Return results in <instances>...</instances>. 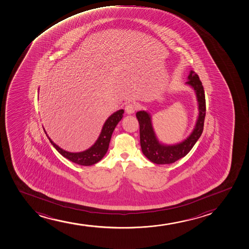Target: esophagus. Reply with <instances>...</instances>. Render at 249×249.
Segmentation results:
<instances>
[{"label": "esophagus", "instance_id": "34e87169", "mask_svg": "<svg viewBox=\"0 0 249 249\" xmlns=\"http://www.w3.org/2000/svg\"><path fill=\"white\" fill-rule=\"evenodd\" d=\"M138 106L135 103H129L128 105H126L125 106V112L128 114H131L133 113H135V110L137 109Z\"/></svg>", "mask_w": 249, "mask_h": 249}]
</instances>
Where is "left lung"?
<instances>
[{
    "label": "left lung",
    "instance_id": "obj_1",
    "mask_svg": "<svg viewBox=\"0 0 249 249\" xmlns=\"http://www.w3.org/2000/svg\"><path fill=\"white\" fill-rule=\"evenodd\" d=\"M186 85H189L195 89L198 104V116L191 134L180 143L169 145L160 142L154 130L151 115L149 112L140 110L136 113V117L140 123L141 149L145 157L153 163L169 164L184 157L191 150L203 133L206 114L205 94L203 85L198 75L193 71L189 72Z\"/></svg>",
    "mask_w": 249,
    "mask_h": 249
}]
</instances>
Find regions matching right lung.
<instances>
[{"instance_id": "1", "label": "right lung", "mask_w": 249, "mask_h": 249, "mask_svg": "<svg viewBox=\"0 0 249 249\" xmlns=\"http://www.w3.org/2000/svg\"><path fill=\"white\" fill-rule=\"evenodd\" d=\"M124 112V109H120V110L113 113L104 124L100 136L95 141V143L89 149H86L85 151L79 152V153H71V152L66 151L61 149L51 140V138L49 137L48 135L46 134L45 129H44V131L46 133V136L48 137L52 145L54 146L60 155L66 158L67 160H71L73 163H77L80 165H93L94 163H98L99 161L102 160L107 153V150L109 149V142H110L113 131L118 123L123 118Z\"/></svg>"}]
</instances>
